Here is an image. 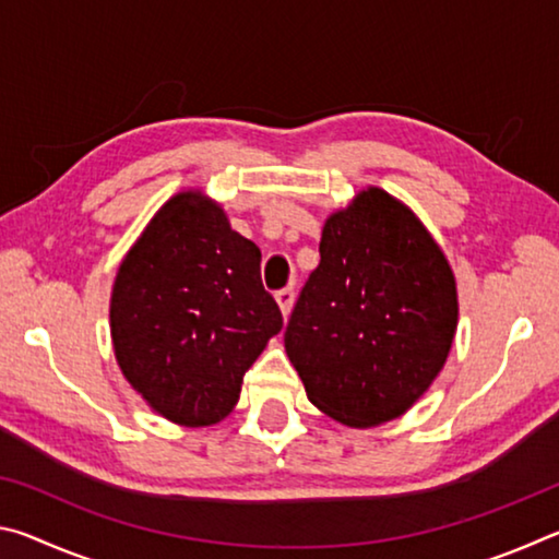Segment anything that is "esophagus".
I'll return each mask as SVG.
<instances>
[{"label":"esophagus","mask_w":559,"mask_h":559,"mask_svg":"<svg viewBox=\"0 0 559 559\" xmlns=\"http://www.w3.org/2000/svg\"><path fill=\"white\" fill-rule=\"evenodd\" d=\"M276 302H278L283 318H288L293 302H296V293H293V288H281V290L276 293Z\"/></svg>","instance_id":"1"}]
</instances>
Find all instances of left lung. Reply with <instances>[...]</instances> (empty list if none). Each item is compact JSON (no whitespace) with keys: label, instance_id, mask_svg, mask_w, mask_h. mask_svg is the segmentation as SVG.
Listing matches in <instances>:
<instances>
[{"label":"left lung","instance_id":"left-lung-1","mask_svg":"<svg viewBox=\"0 0 559 559\" xmlns=\"http://www.w3.org/2000/svg\"><path fill=\"white\" fill-rule=\"evenodd\" d=\"M456 325V276L441 246L404 202L367 187L325 219L283 343L320 412L370 429L419 402Z\"/></svg>","mask_w":559,"mask_h":559}]
</instances>
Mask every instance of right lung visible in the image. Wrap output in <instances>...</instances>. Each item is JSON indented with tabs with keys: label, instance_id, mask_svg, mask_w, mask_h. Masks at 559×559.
I'll use <instances>...</instances> for the list:
<instances>
[{
	"label": "right lung",
	"instance_id": "1",
	"mask_svg": "<svg viewBox=\"0 0 559 559\" xmlns=\"http://www.w3.org/2000/svg\"><path fill=\"white\" fill-rule=\"evenodd\" d=\"M281 310L261 283L259 246L219 202L182 189L120 261L110 293L118 367L153 412L179 427L229 416Z\"/></svg>",
	"mask_w": 559,
	"mask_h": 559
}]
</instances>
